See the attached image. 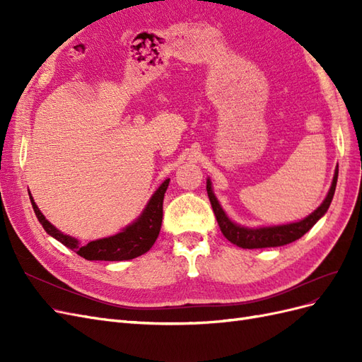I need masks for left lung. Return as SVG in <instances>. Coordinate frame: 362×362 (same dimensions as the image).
I'll return each instance as SVG.
<instances>
[{
  "label": "left lung",
  "instance_id": "8db88e82",
  "mask_svg": "<svg viewBox=\"0 0 362 362\" xmlns=\"http://www.w3.org/2000/svg\"><path fill=\"white\" fill-rule=\"evenodd\" d=\"M337 178H338V169H335V175L332 180L331 190L327 193L326 199L323 204L317 208L314 213H311L308 217L303 218L300 222L296 223H288V225H281V226H270V228H258V229H252V228H243L240 225H235L228 218L225 211L222 210V206L218 205L216 196L211 190V182L210 180H206V193L208 198H210L213 211L216 214L217 223L221 226V231L223 235L229 240V242L243 247V249H261V247H276V246H284L288 245L294 240L300 238L305 233H308L310 229L315 225V222L327 211L329 208L335 187H337Z\"/></svg>",
  "mask_w": 362,
  "mask_h": 362
}]
</instances>
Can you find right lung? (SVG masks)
<instances>
[{"instance_id": "add662e5", "label": "right lung", "mask_w": 362, "mask_h": 362, "mask_svg": "<svg viewBox=\"0 0 362 362\" xmlns=\"http://www.w3.org/2000/svg\"><path fill=\"white\" fill-rule=\"evenodd\" d=\"M168 185L169 180L164 181L158 190L152 194L145 211L141 213L137 221L133 225L127 226L122 233L107 238L95 240V242L84 246H81L75 238L60 233L56 226H52L45 216L40 213L31 196L30 199L33 210H35L43 229L54 238H57L60 243L76 252L80 257L89 261H125L144 255L156 243L163 222V199L164 193L168 190Z\"/></svg>"}]
</instances>
